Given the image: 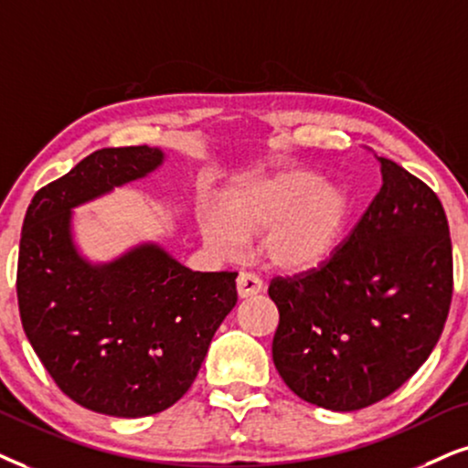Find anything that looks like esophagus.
<instances>
[{
    "label": "esophagus",
    "mask_w": 468,
    "mask_h": 468,
    "mask_svg": "<svg viewBox=\"0 0 468 468\" xmlns=\"http://www.w3.org/2000/svg\"><path fill=\"white\" fill-rule=\"evenodd\" d=\"M263 292L261 278L250 274V271H239L238 276V295L239 298H252V295Z\"/></svg>",
    "instance_id": "esophagus-1"
}]
</instances>
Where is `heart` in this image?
Segmentation results:
<instances>
[{"instance_id":"obj_1","label":"heart","mask_w":468,"mask_h":468,"mask_svg":"<svg viewBox=\"0 0 468 468\" xmlns=\"http://www.w3.org/2000/svg\"><path fill=\"white\" fill-rule=\"evenodd\" d=\"M347 216L350 200L336 183L309 170H285L230 183L218 209H205L198 224L207 248L224 259L238 257L248 239L265 233V261L298 274L328 261Z\"/></svg>"}]
</instances>
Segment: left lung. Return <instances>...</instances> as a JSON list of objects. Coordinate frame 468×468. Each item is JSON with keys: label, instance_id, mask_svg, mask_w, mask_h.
I'll use <instances>...</instances> for the list:
<instances>
[{"label": "left lung", "instance_id": "obj_1", "mask_svg": "<svg viewBox=\"0 0 468 468\" xmlns=\"http://www.w3.org/2000/svg\"><path fill=\"white\" fill-rule=\"evenodd\" d=\"M382 187L328 263L274 278L271 358L309 404L352 412L388 398L445 328L453 265L439 197L391 159Z\"/></svg>", "mask_w": 468, "mask_h": 468}]
</instances>
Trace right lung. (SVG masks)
<instances>
[{
  "instance_id": "1",
  "label": "right lung",
  "mask_w": 468,
  "mask_h": 468,
  "mask_svg": "<svg viewBox=\"0 0 468 468\" xmlns=\"http://www.w3.org/2000/svg\"><path fill=\"white\" fill-rule=\"evenodd\" d=\"M164 162L157 146L94 151L38 190L23 220V330L62 393L101 415L138 419L179 401L238 303V271H192L155 241L110 261L77 244V207Z\"/></svg>"
}]
</instances>
